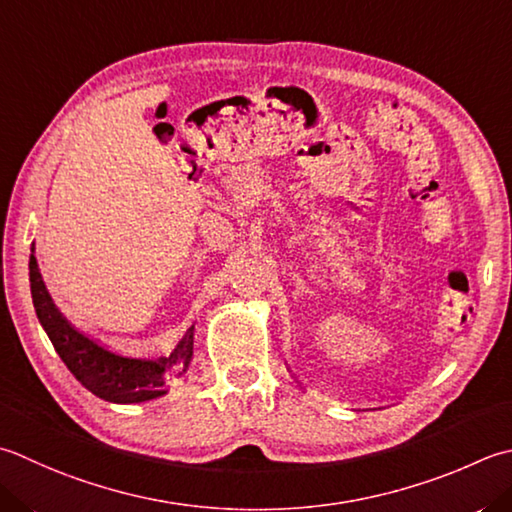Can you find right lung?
<instances>
[{"label": "right lung", "instance_id": "right-lung-1", "mask_svg": "<svg viewBox=\"0 0 512 512\" xmlns=\"http://www.w3.org/2000/svg\"><path fill=\"white\" fill-rule=\"evenodd\" d=\"M30 295H33L39 324L53 342L57 355L77 382H82L90 393L113 404L150 402L168 393L175 379L184 377L190 359H193L195 326L186 330L182 342L170 355L162 357H126L113 353L88 335L79 333L68 319L59 313L39 275L35 255H30Z\"/></svg>", "mask_w": 512, "mask_h": 512}]
</instances>
